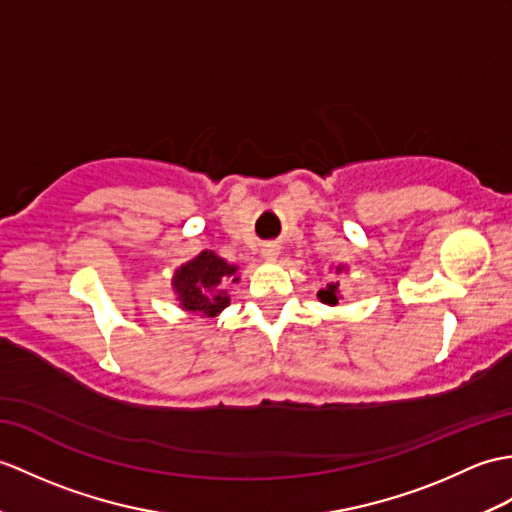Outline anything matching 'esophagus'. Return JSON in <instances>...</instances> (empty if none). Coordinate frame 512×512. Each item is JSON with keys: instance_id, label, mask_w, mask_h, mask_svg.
<instances>
[{"instance_id": "esophagus-1", "label": "esophagus", "mask_w": 512, "mask_h": 512, "mask_svg": "<svg viewBox=\"0 0 512 512\" xmlns=\"http://www.w3.org/2000/svg\"><path fill=\"white\" fill-rule=\"evenodd\" d=\"M277 255H279V251H277L275 246H266V248H264V257H266V259H277Z\"/></svg>"}]
</instances>
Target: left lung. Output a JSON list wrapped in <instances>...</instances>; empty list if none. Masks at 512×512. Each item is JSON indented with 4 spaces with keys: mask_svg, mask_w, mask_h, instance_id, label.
I'll return each instance as SVG.
<instances>
[{
    "mask_svg": "<svg viewBox=\"0 0 512 512\" xmlns=\"http://www.w3.org/2000/svg\"><path fill=\"white\" fill-rule=\"evenodd\" d=\"M338 270H340V268H338ZM336 292H338V283H329V285H327V290H320V292H318V299L323 301V303L336 305V303H338V296H336Z\"/></svg>",
    "mask_w": 512,
    "mask_h": 512,
    "instance_id": "left-lung-1",
    "label": "left lung"
}]
</instances>
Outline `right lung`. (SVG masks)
Wrapping results in <instances>:
<instances>
[{
	"label": "right lung",
	"mask_w": 512,
	"mask_h": 512,
	"mask_svg": "<svg viewBox=\"0 0 512 512\" xmlns=\"http://www.w3.org/2000/svg\"><path fill=\"white\" fill-rule=\"evenodd\" d=\"M235 270V266L211 251H202L189 264L178 268L172 283L183 310L200 316H216L222 312L229 305V294L224 285L235 275ZM231 281H237V277Z\"/></svg>",
	"instance_id": "obj_1"
}]
</instances>
